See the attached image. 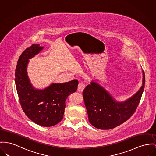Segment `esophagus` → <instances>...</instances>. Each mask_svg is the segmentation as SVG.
<instances>
[{
	"label": "esophagus",
	"instance_id": "esophagus-1",
	"mask_svg": "<svg viewBox=\"0 0 156 156\" xmlns=\"http://www.w3.org/2000/svg\"><path fill=\"white\" fill-rule=\"evenodd\" d=\"M86 87V84L84 83V82H80L79 84L78 85V88H77V90L79 92H82L83 90V89L85 88Z\"/></svg>",
	"mask_w": 156,
	"mask_h": 156
}]
</instances>
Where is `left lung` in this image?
<instances>
[{"mask_svg": "<svg viewBox=\"0 0 156 156\" xmlns=\"http://www.w3.org/2000/svg\"><path fill=\"white\" fill-rule=\"evenodd\" d=\"M124 102H116L102 87L92 82L83 91L84 105L90 123L101 129H110L123 124L130 118L140 104L145 86Z\"/></svg>", "mask_w": 156, "mask_h": 156, "instance_id": "8db88e82", "label": "left lung"}]
</instances>
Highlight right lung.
<instances>
[{
	"label": "right lung",
	"mask_w": 156,
	"mask_h": 156,
	"mask_svg": "<svg viewBox=\"0 0 156 156\" xmlns=\"http://www.w3.org/2000/svg\"><path fill=\"white\" fill-rule=\"evenodd\" d=\"M43 47L32 44L21 54L15 69V81L22 109L34 122L43 126H52L63 118L66 100L77 89L76 79L64 83H53L44 90L35 89L27 73L29 59Z\"/></svg>",
	"instance_id": "obj_1"
}]
</instances>
